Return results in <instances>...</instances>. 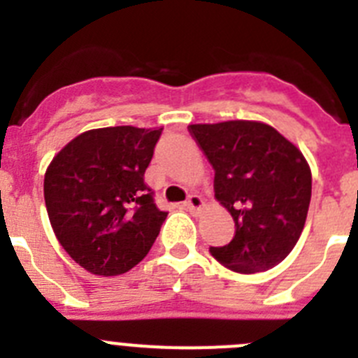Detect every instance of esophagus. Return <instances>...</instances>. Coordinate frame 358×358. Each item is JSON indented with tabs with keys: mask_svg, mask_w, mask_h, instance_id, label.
<instances>
[{
	"mask_svg": "<svg viewBox=\"0 0 358 358\" xmlns=\"http://www.w3.org/2000/svg\"><path fill=\"white\" fill-rule=\"evenodd\" d=\"M202 206H204V201L199 195H189L188 201H186V208L189 211H194V213H199L202 210Z\"/></svg>",
	"mask_w": 358,
	"mask_h": 358,
	"instance_id": "esophagus-1",
	"label": "esophagus"
}]
</instances>
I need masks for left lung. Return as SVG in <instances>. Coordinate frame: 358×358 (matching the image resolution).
<instances>
[{"mask_svg": "<svg viewBox=\"0 0 358 358\" xmlns=\"http://www.w3.org/2000/svg\"><path fill=\"white\" fill-rule=\"evenodd\" d=\"M189 132L215 169V199L235 220V236L211 256L255 274L283 262L305 227L312 172L301 150L274 127L251 120L195 123Z\"/></svg>", "mask_w": 358, "mask_h": 358, "instance_id": "1", "label": "left lung"}]
</instances>
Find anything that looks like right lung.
Listing matches in <instances>:
<instances>
[{"instance_id":"add662e5","label":"right lung","mask_w":358,"mask_h":358,"mask_svg":"<svg viewBox=\"0 0 358 358\" xmlns=\"http://www.w3.org/2000/svg\"><path fill=\"white\" fill-rule=\"evenodd\" d=\"M163 129H91L44 173L50 224L64 251L96 276H118L143 260L166 211L154 202L145 170Z\"/></svg>"}]
</instances>
